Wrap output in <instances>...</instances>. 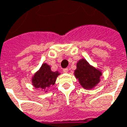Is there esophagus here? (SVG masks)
Segmentation results:
<instances>
[{
    "label": "esophagus",
    "mask_w": 127,
    "mask_h": 127,
    "mask_svg": "<svg viewBox=\"0 0 127 127\" xmlns=\"http://www.w3.org/2000/svg\"><path fill=\"white\" fill-rule=\"evenodd\" d=\"M63 71L64 73H68V69H67V68H66V69H64Z\"/></svg>",
    "instance_id": "34e87169"
}]
</instances>
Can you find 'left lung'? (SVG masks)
Wrapping results in <instances>:
<instances>
[{
    "label": "left lung",
    "mask_w": 127,
    "mask_h": 127,
    "mask_svg": "<svg viewBox=\"0 0 127 127\" xmlns=\"http://www.w3.org/2000/svg\"><path fill=\"white\" fill-rule=\"evenodd\" d=\"M74 75L83 88L91 90L100 82L102 72L91 65L86 59L82 58L77 63Z\"/></svg>",
    "instance_id": "obj_1"
}]
</instances>
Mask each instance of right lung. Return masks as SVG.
<instances>
[{"instance_id":"right-lung-1","label":"right lung","mask_w":127,"mask_h":127,"mask_svg":"<svg viewBox=\"0 0 127 127\" xmlns=\"http://www.w3.org/2000/svg\"><path fill=\"white\" fill-rule=\"evenodd\" d=\"M60 74L58 71H52L47 63H43L32 77V84L35 88H41L47 92V88L55 84Z\"/></svg>"}]
</instances>
